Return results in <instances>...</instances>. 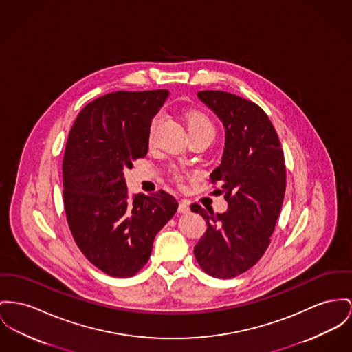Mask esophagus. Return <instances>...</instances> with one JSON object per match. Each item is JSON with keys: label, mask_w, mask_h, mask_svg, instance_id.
Wrapping results in <instances>:
<instances>
[{"label": "esophagus", "mask_w": 352, "mask_h": 352, "mask_svg": "<svg viewBox=\"0 0 352 352\" xmlns=\"http://www.w3.org/2000/svg\"><path fill=\"white\" fill-rule=\"evenodd\" d=\"M177 212H179V213H187V212H189V201H187V200H182V201L179 203Z\"/></svg>", "instance_id": "1"}]
</instances>
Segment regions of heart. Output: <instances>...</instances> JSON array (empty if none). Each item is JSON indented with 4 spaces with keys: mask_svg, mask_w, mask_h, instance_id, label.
<instances>
[{
    "mask_svg": "<svg viewBox=\"0 0 352 352\" xmlns=\"http://www.w3.org/2000/svg\"><path fill=\"white\" fill-rule=\"evenodd\" d=\"M186 126H187L188 133L193 132V131H204V129L213 132V125H212L211 120L207 118L206 115L199 113V112H192V113L187 115V118H186ZM153 128H155V122H153V125L151 128V138L153 135ZM173 177L177 182H182V179H183V176L179 172H175Z\"/></svg>",
    "mask_w": 352,
    "mask_h": 352,
    "instance_id": "1",
    "label": "heart"
}]
</instances>
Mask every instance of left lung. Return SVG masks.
Segmentation results:
<instances>
[{
  "instance_id": "left-lung-1",
  "label": "left lung",
  "mask_w": 352,
  "mask_h": 352,
  "mask_svg": "<svg viewBox=\"0 0 352 352\" xmlns=\"http://www.w3.org/2000/svg\"><path fill=\"white\" fill-rule=\"evenodd\" d=\"M197 97L226 129L221 163L211 180L221 184L228 210L190 206L207 224L193 252L204 272L230 279L256 264L270 245L285 193L284 155L271 120L255 102L221 91Z\"/></svg>"
}]
</instances>
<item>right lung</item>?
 <instances>
[{
	"instance_id": "right-lung-1",
	"label": "right lung",
	"mask_w": 352,
	"mask_h": 352,
	"mask_svg": "<svg viewBox=\"0 0 352 352\" xmlns=\"http://www.w3.org/2000/svg\"><path fill=\"white\" fill-rule=\"evenodd\" d=\"M168 94L120 91L98 97L78 113L68 136L63 183L69 230L84 256L115 278L140 271L155 236L179 207L164 190L129 196L124 177L146 156L152 118Z\"/></svg>"
}]
</instances>
